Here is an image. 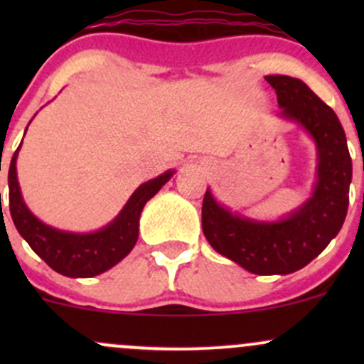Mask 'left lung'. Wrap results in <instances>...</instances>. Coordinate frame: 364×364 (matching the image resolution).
Here are the masks:
<instances>
[{"label": "left lung", "instance_id": "left-lung-1", "mask_svg": "<svg viewBox=\"0 0 364 364\" xmlns=\"http://www.w3.org/2000/svg\"><path fill=\"white\" fill-rule=\"evenodd\" d=\"M277 91L280 116L297 121L315 139L318 181L314 197L278 223L232 215L205 192L203 230L216 252L255 274H289L306 266L340 232L348 208L352 160L340 119L303 80L266 75Z\"/></svg>", "mask_w": 364, "mask_h": 364}]
</instances>
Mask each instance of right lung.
<instances>
[{"instance_id":"obj_1","label":"right lung","mask_w":364,"mask_h":364,"mask_svg":"<svg viewBox=\"0 0 364 364\" xmlns=\"http://www.w3.org/2000/svg\"><path fill=\"white\" fill-rule=\"evenodd\" d=\"M19 148L14 153L9 168L10 215L33 252L54 271L72 278H90L104 273L130 253L137 243L142 208L172 176V171H168L139 186L119 216L105 229L93 234L61 232L35 218L23 203L16 172Z\"/></svg>"}]
</instances>
